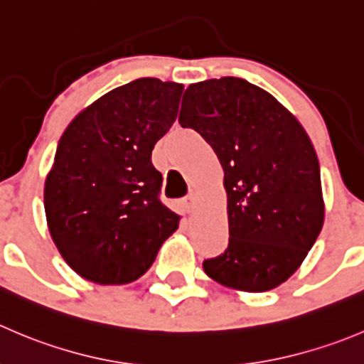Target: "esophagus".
Here are the masks:
<instances>
[{
  "label": "esophagus",
  "instance_id": "esophagus-1",
  "mask_svg": "<svg viewBox=\"0 0 364 364\" xmlns=\"http://www.w3.org/2000/svg\"><path fill=\"white\" fill-rule=\"evenodd\" d=\"M197 204V193L196 192H190L188 196L185 197V206L188 208V210H193Z\"/></svg>",
  "mask_w": 364,
  "mask_h": 364
}]
</instances>
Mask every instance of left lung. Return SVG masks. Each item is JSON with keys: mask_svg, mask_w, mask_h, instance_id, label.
I'll return each instance as SVG.
<instances>
[{"mask_svg": "<svg viewBox=\"0 0 364 364\" xmlns=\"http://www.w3.org/2000/svg\"><path fill=\"white\" fill-rule=\"evenodd\" d=\"M179 124L196 129L224 168L229 245L204 259L206 276L232 290H274L301 267L323 225L308 133L272 94L232 76L190 85Z\"/></svg>", "mask_w": 364, "mask_h": 364, "instance_id": "1", "label": "left lung"}]
</instances>
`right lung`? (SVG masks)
Returning a JSON list of instances; mask_svg holds the SVG:
<instances>
[{
	"mask_svg": "<svg viewBox=\"0 0 364 364\" xmlns=\"http://www.w3.org/2000/svg\"><path fill=\"white\" fill-rule=\"evenodd\" d=\"M183 85L158 77L114 88L73 119L46 178L49 235L97 284H128L153 264L179 215L160 200L154 144L178 117Z\"/></svg>",
	"mask_w": 364,
	"mask_h": 364,
	"instance_id": "obj_1",
	"label": "right lung"
}]
</instances>
